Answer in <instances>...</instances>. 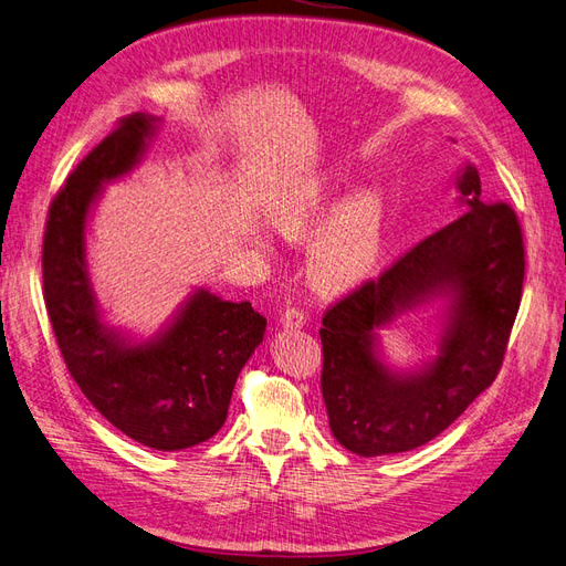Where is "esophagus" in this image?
<instances>
[{"label": "esophagus", "instance_id": "34e87169", "mask_svg": "<svg viewBox=\"0 0 566 566\" xmlns=\"http://www.w3.org/2000/svg\"><path fill=\"white\" fill-rule=\"evenodd\" d=\"M304 323H306V314L295 310V306H293V310H285L281 314V325L285 331H300V328H304Z\"/></svg>", "mask_w": 566, "mask_h": 566}]
</instances>
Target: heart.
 I'll list each match as a JSON object with an SVG mask.
<instances>
[{
  "label": "heart",
  "mask_w": 566,
  "mask_h": 566,
  "mask_svg": "<svg viewBox=\"0 0 566 566\" xmlns=\"http://www.w3.org/2000/svg\"><path fill=\"white\" fill-rule=\"evenodd\" d=\"M339 188L333 175L306 184L300 193L269 210V221L290 241H310L306 279L321 295H345L378 269L387 229L389 200L375 186L358 188L337 202ZM269 250L264 238L256 241Z\"/></svg>",
  "instance_id": "heart-1"
}]
</instances>
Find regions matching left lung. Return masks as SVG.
Returning a JSON list of instances; mask_svg holds the SVG:
<instances>
[{
  "mask_svg": "<svg viewBox=\"0 0 566 566\" xmlns=\"http://www.w3.org/2000/svg\"><path fill=\"white\" fill-rule=\"evenodd\" d=\"M460 214L337 302L318 331L331 432L375 458L432 441L495 378L515 323L524 245L505 202L486 205L472 163L455 172ZM437 305L438 354L413 369L386 364L379 331Z\"/></svg>",
  "mask_w": 566,
  "mask_h": 566,
  "instance_id": "obj_1",
  "label": "left lung"
}]
</instances>
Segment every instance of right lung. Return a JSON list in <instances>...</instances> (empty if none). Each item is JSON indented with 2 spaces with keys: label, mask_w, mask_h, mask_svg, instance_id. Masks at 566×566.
Listing matches in <instances>:
<instances>
[{
  "label": "right lung",
  "mask_w": 566,
  "mask_h": 566,
  "mask_svg": "<svg viewBox=\"0 0 566 566\" xmlns=\"http://www.w3.org/2000/svg\"><path fill=\"white\" fill-rule=\"evenodd\" d=\"M163 119L125 117L49 208L42 276L46 312L73 380L119 432L156 451H181L227 422L238 373L262 345L266 318L250 302L193 287L148 337L106 318L87 260V233L106 184L129 177Z\"/></svg>",
  "instance_id": "1"
}]
</instances>
